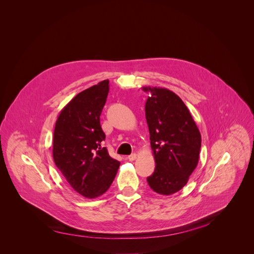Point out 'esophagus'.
<instances>
[{"label": "esophagus", "mask_w": 254, "mask_h": 254, "mask_svg": "<svg viewBox=\"0 0 254 254\" xmlns=\"http://www.w3.org/2000/svg\"><path fill=\"white\" fill-rule=\"evenodd\" d=\"M127 159H128L129 161H134V160L136 159V154H131V155H129V156L127 157Z\"/></svg>", "instance_id": "esophagus-1"}]
</instances>
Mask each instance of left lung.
<instances>
[{
  "instance_id": "left-lung-1",
  "label": "left lung",
  "mask_w": 254,
  "mask_h": 254,
  "mask_svg": "<svg viewBox=\"0 0 254 254\" xmlns=\"http://www.w3.org/2000/svg\"><path fill=\"white\" fill-rule=\"evenodd\" d=\"M142 90L150 92L144 108L156 163L147 181L156 193L172 195L187 184L198 165L201 134L188 107L176 93L151 86Z\"/></svg>"
}]
</instances>
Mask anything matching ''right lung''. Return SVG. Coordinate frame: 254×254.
Segmentation results:
<instances>
[{
	"instance_id": "obj_1",
	"label": "right lung",
	"mask_w": 254,
	"mask_h": 254,
	"mask_svg": "<svg viewBox=\"0 0 254 254\" xmlns=\"http://www.w3.org/2000/svg\"><path fill=\"white\" fill-rule=\"evenodd\" d=\"M108 81L98 82L72 98L60 112L53 134V160L69 185L93 199L111 187L121 163L101 147L105 134L99 117Z\"/></svg>"
}]
</instances>
